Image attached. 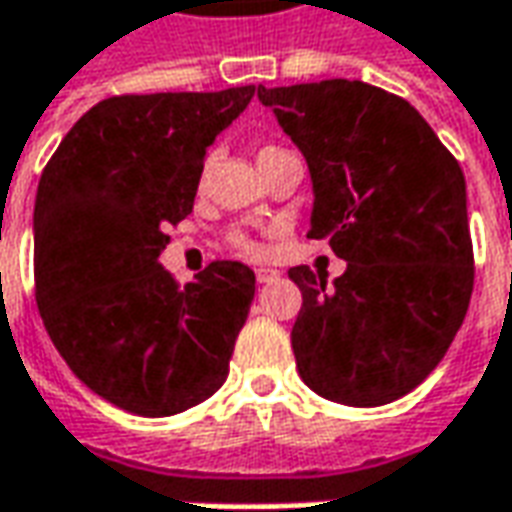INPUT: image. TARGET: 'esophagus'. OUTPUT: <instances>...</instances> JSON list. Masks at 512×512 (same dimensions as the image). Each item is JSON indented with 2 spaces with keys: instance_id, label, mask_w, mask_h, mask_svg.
Returning <instances> with one entry per match:
<instances>
[{
  "instance_id": "1",
  "label": "esophagus",
  "mask_w": 512,
  "mask_h": 512,
  "mask_svg": "<svg viewBox=\"0 0 512 512\" xmlns=\"http://www.w3.org/2000/svg\"><path fill=\"white\" fill-rule=\"evenodd\" d=\"M276 279H279L276 270H267V267H259V270H256V282H259V285H270V282H276Z\"/></svg>"
}]
</instances>
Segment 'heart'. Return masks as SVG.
<instances>
[{
  "label": "heart",
  "instance_id": "b5f03b06",
  "mask_svg": "<svg viewBox=\"0 0 512 512\" xmlns=\"http://www.w3.org/2000/svg\"><path fill=\"white\" fill-rule=\"evenodd\" d=\"M267 150H273V148H267ZM262 153H265V150H262ZM239 245H242V247H245V250H253V247H250V245H247V242H239Z\"/></svg>",
  "mask_w": 512,
  "mask_h": 512
}]
</instances>
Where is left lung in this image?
Wrapping results in <instances>:
<instances>
[{"instance_id":"obj_1","label":"left lung","mask_w":512,"mask_h":512,"mask_svg":"<svg viewBox=\"0 0 512 512\" xmlns=\"http://www.w3.org/2000/svg\"><path fill=\"white\" fill-rule=\"evenodd\" d=\"M259 102L305 156L307 236L347 262L333 282L287 270L302 290L299 376L330 402H396L442 362L470 305L462 168L410 102L359 79L259 88Z\"/></svg>"}]
</instances>
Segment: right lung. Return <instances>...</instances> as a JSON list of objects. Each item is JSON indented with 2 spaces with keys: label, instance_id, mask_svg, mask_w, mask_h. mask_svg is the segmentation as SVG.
<instances>
[{
  "label": "right lung",
  "instance_id": "obj_1",
  "mask_svg": "<svg viewBox=\"0 0 512 512\" xmlns=\"http://www.w3.org/2000/svg\"><path fill=\"white\" fill-rule=\"evenodd\" d=\"M256 85L110 96L68 130L33 207L36 302L62 359L110 404L173 416L213 396L256 293L242 262L185 287L159 256L193 210L207 148Z\"/></svg>",
  "mask_w": 512,
  "mask_h": 512
}]
</instances>
